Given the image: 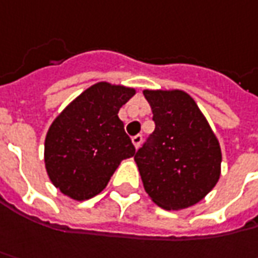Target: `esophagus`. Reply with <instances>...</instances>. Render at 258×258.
<instances>
[{
    "label": "esophagus",
    "instance_id": "esophagus-1",
    "mask_svg": "<svg viewBox=\"0 0 258 258\" xmlns=\"http://www.w3.org/2000/svg\"><path fill=\"white\" fill-rule=\"evenodd\" d=\"M131 140H133V144H134V147H136V148H138V147L141 146L143 136H141V134H137V136H134V137L131 138Z\"/></svg>",
    "mask_w": 258,
    "mask_h": 258
}]
</instances>
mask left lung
Returning <instances> with one entry per match:
<instances>
[{"mask_svg":"<svg viewBox=\"0 0 258 258\" xmlns=\"http://www.w3.org/2000/svg\"><path fill=\"white\" fill-rule=\"evenodd\" d=\"M144 97L156 124L134 156L144 188L165 210L191 207L220 178L218 140L187 93L146 90Z\"/></svg>","mask_w":258,"mask_h":258,"instance_id":"1","label":"left lung"}]
</instances>
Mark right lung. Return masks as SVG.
Returning <instances> with one entry per match:
<instances>
[{"label": "right lung", "instance_id": "obj_1", "mask_svg": "<svg viewBox=\"0 0 258 258\" xmlns=\"http://www.w3.org/2000/svg\"><path fill=\"white\" fill-rule=\"evenodd\" d=\"M136 94L122 85L87 88L51 124L45 137V168L58 190L74 200L101 192L117 167L136 154L120 108Z\"/></svg>", "mask_w": 258, "mask_h": 258}]
</instances>
